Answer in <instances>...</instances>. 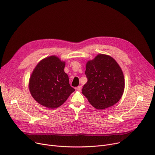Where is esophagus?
Returning <instances> with one entry per match:
<instances>
[{
  "label": "esophagus",
  "mask_w": 155,
  "mask_h": 155,
  "mask_svg": "<svg viewBox=\"0 0 155 155\" xmlns=\"http://www.w3.org/2000/svg\"><path fill=\"white\" fill-rule=\"evenodd\" d=\"M81 89H82V86L81 85H80V86H78V87H77V90H78V91H81Z\"/></svg>",
  "instance_id": "34e87169"
}]
</instances>
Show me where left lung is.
Here are the masks:
<instances>
[{
    "instance_id": "8db88e82",
    "label": "left lung",
    "mask_w": 155,
    "mask_h": 155,
    "mask_svg": "<svg viewBox=\"0 0 155 155\" xmlns=\"http://www.w3.org/2000/svg\"><path fill=\"white\" fill-rule=\"evenodd\" d=\"M85 75L88 81L82 88V94L93 107L104 110L120 100L125 89L124 75L111 56L98 54L88 60Z\"/></svg>"
}]
</instances>
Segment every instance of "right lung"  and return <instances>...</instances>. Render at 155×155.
Listing matches in <instances>:
<instances>
[{
	"label": "right lung",
	"mask_w": 155,
	"mask_h": 155,
	"mask_svg": "<svg viewBox=\"0 0 155 155\" xmlns=\"http://www.w3.org/2000/svg\"><path fill=\"white\" fill-rule=\"evenodd\" d=\"M65 62L51 55L40 60L30 77L31 95L39 104L50 109L59 107L75 91L64 71Z\"/></svg>",
	"instance_id": "add662e5"
}]
</instances>
